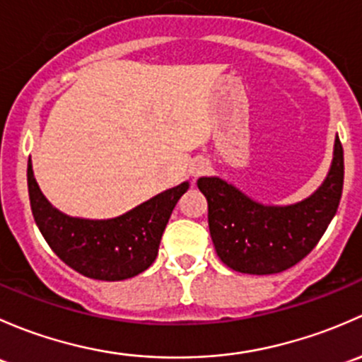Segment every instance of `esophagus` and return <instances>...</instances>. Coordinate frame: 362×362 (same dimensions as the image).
<instances>
[{"label":"esophagus","mask_w":362,"mask_h":362,"mask_svg":"<svg viewBox=\"0 0 362 362\" xmlns=\"http://www.w3.org/2000/svg\"><path fill=\"white\" fill-rule=\"evenodd\" d=\"M209 169H211V167H209V163L206 162V160H199V162L193 163L189 173H192L193 177H200V176H204V174H207Z\"/></svg>","instance_id":"34e87169"}]
</instances>
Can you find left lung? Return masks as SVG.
Returning a JSON list of instances; mask_svg holds the SVG:
<instances>
[{"instance_id":"left-lung-1","label":"left lung","mask_w":362,"mask_h":362,"mask_svg":"<svg viewBox=\"0 0 362 362\" xmlns=\"http://www.w3.org/2000/svg\"><path fill=\"white\" fill-rule=\"evenodd\" d=\"M197 186L207 199L209 230L219 259L240 274H279L317 245L337 214L344 148L337 136L326 180L308 199L291 206H263L219 177H200Z\"/></svg>"}]
</instances>
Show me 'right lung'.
I'll return each instance as SVG.
<instances>
[{
	"instance_id": "1",
	"label": "right lung",
	"mask_w": 362,
	"mask_h": 362,
	"mask_svg": "<svg viewBox=\"0 0 362 362\" xmlns=\"http://www.w3.org/2000/svg\"><path fill=\"white\" fill-rule=\"evenodd\" d=\"M188 188V181L181 182L113 219L71 218L45 199L28 160L29 200L40 232L68 267L98 281H124L151 267L170 214Z\"/></svg>"
}]
</instances>
